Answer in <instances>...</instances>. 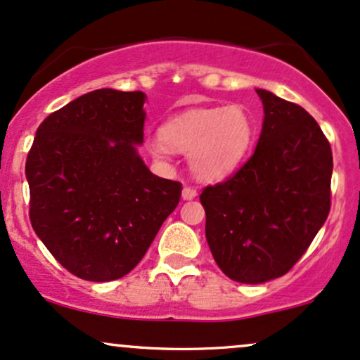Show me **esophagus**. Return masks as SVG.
<instances>
[{
    "mask_svg": "<svg viewBox=\"0 0 360 360\" xmlns=\"http://www.w3.org/2000/svg\"><path fill=\"white\" fill-rule=\"evenodd\" d=\"M197 197V190L193 187H184V190H181V198L184 200H192V198Z\"/></svg>",
    "mask_w": 360,
    "mask_h": 360,
    "instance_id": "1",
    "label": "esophagus"
}]
</instances>
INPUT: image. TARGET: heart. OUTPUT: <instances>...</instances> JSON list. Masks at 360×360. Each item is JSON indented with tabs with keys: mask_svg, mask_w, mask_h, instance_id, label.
<instances>
[{
	"mask_svg": "<svg viewBox=\"0 0 360 360\" xmlns=\"http://www.w3.org/2000/svg\"><path fill=\"white\" fill-rule=\"evenodd\" d=\"M252 141V122L244 109H193L165 122L160 136L148 139L158 160L170 151L188 153L190 168L200 180H221L239 167Z\"/></svg>",
	"mask_w": 360,
	"mask_h": 360,
	"instance_id": "obj_1",
	"label": "heart"
}]
</instances>
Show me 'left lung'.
I'll return each mask as SVG.
<instances>
[{
	"instance_id": "8db88e82",
	"label": "left lung",
	"mask_w": 360,
	"mask_h": 360,
	"mask_svg": "<svg viewBox=\"0 0 360 360\" xmlns=\"http://www.w3.org/2000/svg\"><path fill=\"white\" fill-rule=\"evenodd\" d=\"M255 153L229 179L207 185L205 238L219 268L257 285L286 274L330 212L332 148L302 105L264 89Z\"/></svg>"
}]
</instances>
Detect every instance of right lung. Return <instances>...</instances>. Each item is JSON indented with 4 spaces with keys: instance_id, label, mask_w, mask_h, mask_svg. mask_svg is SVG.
<instances>
[{
    "instance_id": "right-lung-1",
    "label": "right lung",
    "mask_w": 360,
    "mask_h": 360,
    "mask_svg": "<svg viewBox=\"0 0 360 360\" xmlns=\"http://www.w3.org/2000/svg\"><path fill=\"white\" fill-rule=\"evenodd\" d=\"M141 91L97 89L46 116L25 165L30 222L55 259L87 281L128 274L179 205L181 184L146 168Z\"/></svg>"
}]
</instances>
